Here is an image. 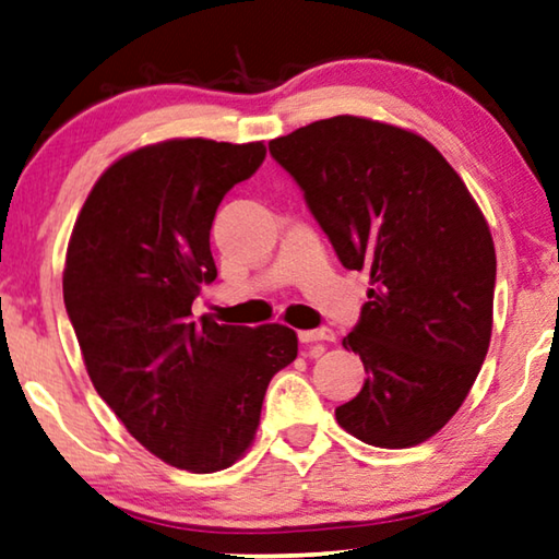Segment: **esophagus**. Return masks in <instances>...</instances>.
Listing matches in <instances>:
<instances>
[{"label": "esophagus", "instance_id": "obj_1", "mask_svg": "<svg viewBox=\"0 0 559 559\" xmlns=\"http://www.w3.org/2000/svg\"><path fill=\"white\" fill-rule=\"evenodd\" d=\"M301 344H316V341H333L331 329H311V331H298Z\"/></svg>", "mask_w": 559, "mask_h": 559}]
</instances>
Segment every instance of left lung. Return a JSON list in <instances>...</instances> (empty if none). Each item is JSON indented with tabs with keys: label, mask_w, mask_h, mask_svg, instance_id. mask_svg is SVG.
<instances>
[{
	"label": "left lung",
	"mask_w": 559,
	"mask_h": 559,
	"mask_svg": "<svg viewBox=\"0 0 559 559\" xmlns=\"http://www.w3.org/2000/svg\"><path fill=\"white\" fill-rule=\"evenodd\" d=\"M269 150L348 271L371 273L344 338L366 381L336 419L366 444L406 449L452 419L492 336L497 255L469 190L409 130L338 115Z\"/></svg>",
	"instance_id": "1"
}]
</instances>
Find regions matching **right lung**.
<instances>
[{
	"mask_svg": "<svg viewBox=\"0 0 559 559\" xmlns=\"http://www.w3.org/2000/svg\"><path fill=\"white\" fill-rule=\"evenodd\" d=\"M263 160V143L140 147L95 182L67 246L64 308L93 386L147 452L195 474L243 456L265 389L298 354L281 323H195L190 311L218 276L215 211Z\"/></svg>",
	"mask_w": 559,
	"mask_h": 559,
	"instance_id": "obj_1",
	"label": "right lung"
}]
</instances>
